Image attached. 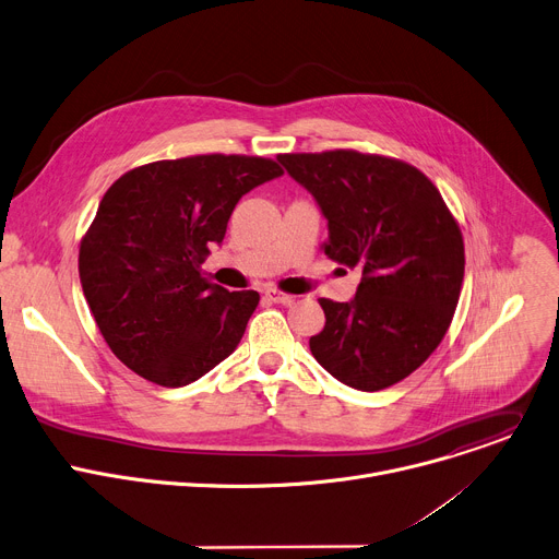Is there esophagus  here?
<instances>
[{"label": "esophagus", "mask_w": 559, "mask_h": 559, "mask_svg": "<svg viewBox=\"0 0 559 559\" xmlns=\"http://www.w3.org/2000/svg\"><path fill=\"white\" fill-rule=\"evenodd\" d=\"M264 295L271 299V301H275V304H284V306H288V304H293L295 301V297L293 295H288V293H282V290H277V288H266L264 290Z\"/></svg>", "instance_id": "obj_1"}]
</instances>
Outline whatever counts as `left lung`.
<instances>
[{
  "mask_svg": "<svg viewBox=\"0 0 559 559\" xmlns=\"http://www.w3.org/2000/svg\"><path fill=\"white\" fill-rule=\"evenodd\" d=\"M329 219L322 251L359 266L353 301L322 297L326 324L308 340L333 378L382 391L444 340L464 282V237L438 186L404 159L335 148L282 153Z\"/></svg>",
  "mask_w": 559,
  "mask_h": 559,
  "instance_id": "left-lung-1",
  "label": "left lung"
}]
</instances>
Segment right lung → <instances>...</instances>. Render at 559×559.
<instances>
[{
	"label": "right lung",
	"mask_w": 559,
	"mask_h": 559,
	"mask_svg": "<svg viewBox=\"0 0 559 559\" xmlns=\"http://www.w3.org/2000/svg\"><path fill=\"white\" fill-rule=\"evenodd\" d=\"M282 173L269 157L209 153L142 164L112 181L80 241V280L119 361L177 389L237 348L260 293H230L202 264L241 195Z\"/></svg>",
	"instance_id": "right-lung-1"
}]
</instances>
